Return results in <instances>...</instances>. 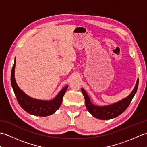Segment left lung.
Segmentation results:
<instances>
[{"label":"left lung","mask_w":147,"mask_h":147,"mask_svg":"<svg viewBox=\"0 0 147 147\" xmlns=\"http://www.w3.org/2000/svg\"><path fill=\"white\" fill-rule=\"evenodd\" d=\"M139 80L137 79L135 88L131 93L127 97L122 99L114 104L107 105L99 106L93 104L92 103L89 96L87 94L85 90L82 88V92L85 98V105L87 110L93 117L101 120H108L119 116L128 107L131 102L133 96L136 94L138 86Z\"/></svg>","instance_id":"left-lung-1"}]
</instances>
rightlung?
<instances>
[{"mask_svg": "<svg viewBox=\"0 0 147 147\" xmlns=\"http://www.w3.org/2000/svg\"><path fill=\"white\" fill-rule=\"evenodd\" d=\"M16 61V59L15 57L14 65L11 71V82L19 104L28 113L36 116L45 117L55 113L62 104V98L66 92L68 86H65L62 88L55 97L51 100H43L30 97L22 91L16 82L14 76Z\"/></svg>", "mask_w": 147, "mask_h": 147, "instance_id": "obj_1", "label": "right lung"}]
</instances>
